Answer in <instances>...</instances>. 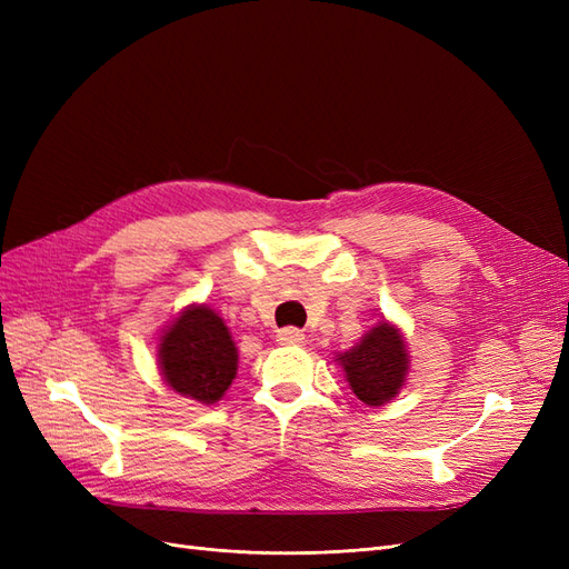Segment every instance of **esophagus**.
<instances>
[{
	"label": "esophagus",
	"instance_id": "34e87169",
	"mask_svg": "<svg viewBox=\"0 0 569 569\" xmlns=\"http://www.w3.org/2000/svg\"><path fill=\"white\" fill-rule=\"evenodd\" d=\"M274 339H278V343H282V347H301L306 341V335L297 330V327H284V330L274 335Z\"/></svg>",
	"mask_w": 569,
	"mask_h": 569
}]
</instances>
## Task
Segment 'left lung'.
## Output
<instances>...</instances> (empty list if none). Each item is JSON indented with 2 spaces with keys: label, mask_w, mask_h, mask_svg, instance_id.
Wrapping results in <instances>:
<instances>
[{
  "label": "left lung",
  "mask_w": 569,
  "mask_h": 569,
  "mask_svg": "<svg viewBox=\"0 0 569 569\" xmlns=\"http://www.w3.org/2000/svg\"><path fill=\"white\" fill-rule=\"evenodd\" d=\"M343 377L366 406L391 403L406 387L410 372V351L403 330L382 318L356 341V347L335 356Z\"/></svg>",
  "instance_id": "obj_1"
}]
</instances>
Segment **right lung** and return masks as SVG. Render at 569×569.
Here are the masks:
<instances>
[{
  "mask_svg": "<svg viewBox=\"0 0 569 569\" xmlns=\"http://www.w3.org/2000/svg\"><path fill=\"white\" fill-rule=\"evenodd\" d=\"M157 363L168 389L213 406L237 377L239 351L230 327L209 303H189L161 330Z\"/></svg>",
  "mask_w": 569,
  "mask_h": 569,
  "instance_id": "right-lung-1",
  "label": "right lung"
}]
</instances>
